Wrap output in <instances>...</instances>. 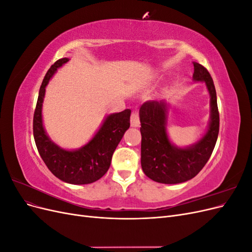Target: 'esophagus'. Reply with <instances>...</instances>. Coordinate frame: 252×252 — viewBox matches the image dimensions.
Returning a JSON list of instances; mask_svg holds the SVG:
<instances>
[{
	"label": "esophagus",
	"mask_w": 252,
	"mask_h": 252,
	"mask_svg": "<svg viewBox=\"0 0 252 252\" xmlns=\"http://www.w3.org/2000/svg\"><path fill=\"white\" fill-rule=\"evenodd\" d=\"M130 124L132 127H138L140 125V116H139L138 109L132 110L131 118H130Z\"/></svg>",
	"instance_id": "esophagus-1"
}]
</instances>
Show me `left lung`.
I'll return each mask as SVG.
<instances>
[{
  "label": "left lung",
  "mask_w": 252,
  "mask_h": 252,
  "mask_svg": "<svg viewBox=\"0 0 252 252\" xmlns=\"http://www.w3.org/2000/svg\"><path fill=\"white\" fill-rule=\"evenodd\" d=\"M194 81H204L210 94L211 117L209 128L203 138L188 148H178L170 143L166 133L165 102L147 101L140 108L141 165L144 173L155 182L179 184L194 178L208 162L219 135L220 114L217 93L210 73L206 68L193 63Z\"/></svg>",
  "instance_id": "obj_1"
}]
</instances>
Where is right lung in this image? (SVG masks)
<instances>
[{"mask_svg": "<svg viewBox=\"0 0 252 252\" xmlns=\"http://www.w3.org/2000/svg\"><path fill=\"white\" fill-rule=\"evenodd\" d=\"M62 58L51 65L42 82L33 114V136L37 151L56 177L69 184H90L107 172L114 150L130 126V109L113 113L106 118L100 130L85 146L68 151L52 143L42 124V103L45 87L59 67L68 62Z\"/></svg>", "mask_w": 252, "mask_h": 252, "instance_id": "1", "label": "right lung"}]
</instances>
